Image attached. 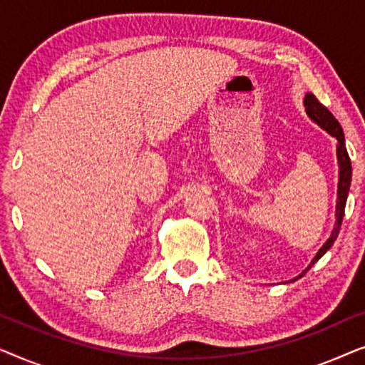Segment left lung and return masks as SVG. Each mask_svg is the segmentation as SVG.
Masks as SVG:
<instances>
[{
	"label": "left lung",
	"instance_id": "1",
	"mask_svg": "<svg viewBox=\"0 0 365 365\" xmlns=\"http://www.w3.org/2000/svg\"><path fill=\"white\" fill-rule=\"evenodd\" d=\"M304 108H306L307 116L312 119L314 123L317 124L319 128H322L327 134H331L332 138L337 139V164H339V182H337V201H336V224H334V229L331 232V236L324 246L319 249L316 256L311 261V264L304 269V271L299 274L297 277H294L291 282L301 279L304 274H306L309 269H311L314 264H316L319 259H321L324 254H326L329 249L332 247L334 241H336L339 236V229H341L342 224V217H344V209H346V202H347V196H349V187H351V179H352V166H351V159H349L347 149H346V139H344V131L341 128V124L337 123V119L332 116V113L329 111L326 106H322L321 103L317 101V98L314 96L312 93H307L304 96Z\"/></svg>",
	"mask_w": 365,
	"mask_h": 365
}]
</instances>
